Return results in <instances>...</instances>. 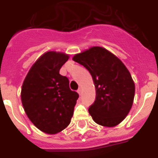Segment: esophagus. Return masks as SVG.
<instances>
[{"mask_svg":"<svg viewBox=\"0 0 158 158\" xmlns=\"http://www.w3.org/2000/svg\"><path fill=\"white\" fill-rule=\"evenodd\" d=\"M78 93H79V95L82 94V89H81V88H79V89H78Z\"/></svg>","mask_w":158,"mask_h":158,"instance_id":"1","label":"esophagus"}]
</instances>
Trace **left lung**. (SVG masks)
Here are the masks:
<instances>
[{
	"mask_svg": "<svg viewBox=\"0 0 158 158\" xmlns=\"http://www.w3.org/2000/svg\"><path fill=\"white\" fill-rule=\"evenodd\" d=\"M73 60L92 76L96 96L89 113L93 120L106 127L118 125L128 115L135 97L129 70L116 56L99 46L77 54Z\"/></svg>",
	"mask_w": 158,
	"mask_h": 158,
	"instance_id": "8db88e82",
	"label": "left lung"
}]
</instances>
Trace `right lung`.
Wrapping results in <instances>:
<instances>
[{"label": "right lung", "mask_w": 158, "mask_h": 158, "mask_svg": "<svg viewBox=\"0 0 158 158\" xmlns=\"http://www.w3.org/2000/svg\"><path fill=\"white\" fill-rule=\"evenodd\" d=\"M69 57L62 52L43 54L23 84L21 100L26 114L47 134L58 133L69 125L79 98V94L69 88V79L59 73Z\"/></svg>", "instance_id": "1"}]
</instances>
